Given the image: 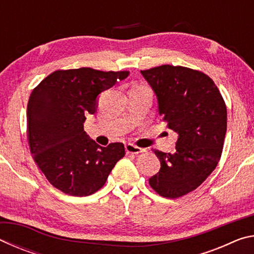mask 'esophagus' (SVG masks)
Wrapping results in <instances>:
<instances>
[{"label":"esophagus","mask_w":254,"mask_h":254,"mask_svg":"<svg viewBox=\"0 0 254 254\" xmlns=\"http://www.w3.org/2000/svg\"><path fill=\"white\" fill-rule=\"evenodd\" d=\"M126 150H127V153H130V154H137V153L143 152L142 149L136 147V145L132 144V143H127L126 145Z\"/></svg>","instance_id":"34e87169"}]
</instances>
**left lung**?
I'll list each match as a JSON object with an SVG mask.
<instances>
[{
  "mask_svg": "<svg viewBox=\"0 0 254 254\" xmlns=\"http://www.w3.org/2000/svg\"><path fill=\"white\" fill-rule=\"evenodd\" d=\"M141 74L156 93L162 121L178 133L174 153L153 150L161 168L149 184L160 196L178 198L200 186L220 161L225 102L213 79L199 70L162 65Z\"/></svg>",
  "mask_w": 254,
  "mask_h": 254,
  "instance_id": "obj_1",
  "label": "left lung"
}]
</instances>
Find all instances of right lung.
<instances>
[{
	"mask_svg": "<svg viewBox=\"0 0 254 254\" xmlns=\"http://www.w3.org/2000/svg\"><path fill=\"white\" fill-rule=\"evenodd\" d=\"M130 72L83 67L56 70L33 88L27 109V136L33 160L55 188L71 196H88L104 186L124 144L101 147L84 131L97 96Z\"/></svg>",
	"mask_w": 254,
	"mask_h": 254,
	"instance_id": "obj_1",
	"label": "right lung"
}]
</instances>
